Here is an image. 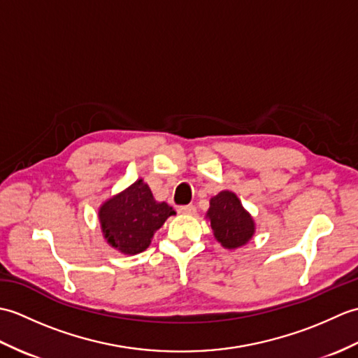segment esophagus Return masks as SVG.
<instances>
[{
    "mask_svg": "<svg viewBox=\"0 0 358 358\" xmlns=\"http://www.w3.org/2000/svg\"><path fill=\"white\" fill-rule=\"evenodd\" d=\"M178 212H180V214H185V215H195L196 208L194 206V204H187V206H180Z\"/></svg>",
    "mask_w": 358,
    "mask_h": 358,
    "instance_id": "esophagus-1",
    "label": "esophagus"
}]
</instances>
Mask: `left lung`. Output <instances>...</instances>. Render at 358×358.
I'll return each mask as SVG.
<instances>
[{"label":"left lung","mask_w":358,"mask_h":358,"mask_svg":"<svg viewBox=\"0 0 358 358\" xmlns=\"http://www.w3.org/2000/svg\"><path fill=\"white\" fill-rule=\"evenodd\" d=\"M206 217L214 231V237L226 249L245 246L255 234L254 218L243 208L238 196L231 191H222L212 196Z\"/></svg>","instance_id":"obj_1"}]
</instances>
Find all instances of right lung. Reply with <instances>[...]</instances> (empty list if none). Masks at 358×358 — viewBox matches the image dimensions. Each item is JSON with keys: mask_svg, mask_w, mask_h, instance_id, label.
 Here are the masks:
<instances>
[{"mask_svg": "<svg viewBox=\"0 0 358 358\" xmlns=\"http://www.w3.org/2000/svg\"><path fill=\"white\" fill-rule=\"evenodd\" d=\"M173 214L169 204L155 201L141 178L104 201L98 210L104 238L113 249L126 255L146 250L154 234Z\"/></svg>", "mask_w": 358, "mask_h": 358, "instance_id": "1", "label": "right lung"}]
</instances>
